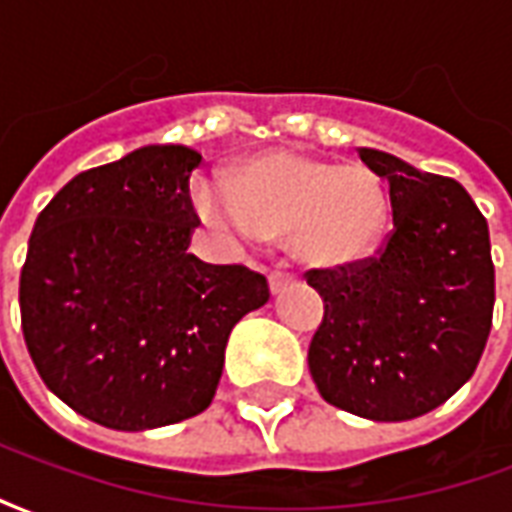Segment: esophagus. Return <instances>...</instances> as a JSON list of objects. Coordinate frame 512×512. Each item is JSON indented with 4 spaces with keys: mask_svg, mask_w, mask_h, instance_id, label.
Segmentation results:
<instances>
[{
    "mask_svg": "<svg viewBox=\"0 0 512 512\" xmlns=\"http://www.w3.org/2000/svg\"><path fill=\"white\" fill-rule=\"evenodd\" d=\"M290 285H296V277H293V274L274 271V274L268 277V288H271V293H274V296H277V293H282V290H288Z\"/></svg>",
    "mask_w": 512,
    "mask_h": 512,
    "instance_id": "esophagus-1",
    "label": "esophagus"
}]
</instances>
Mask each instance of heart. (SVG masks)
Instances as JSON below:
<instances>
[{"label":"heart","instance_id":"obj_1","mask_svg":"<svg viewBox=\"0 0 512 512\" xmlns=\"http://www.w3.org/2000/svg\"><path fill=\"white\" fill-rule=\"evenodd\" d=\"M191 205L230 244L288 235L293 257L310 268H345L365 260L392 213L378 172L304 150L249 156L235 167L230 186L197 180Z\"/></svg>","mask_w":512,"mask_h":512}]
</instances>
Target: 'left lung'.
I'll use <instances>...</instances> for the list:
<instances>
[{"label":"left lung","mask_w":512,"mask_h":512,"mask_svg":"<svg viewBox=\"0 0 512 512\" xmlns=\"http://www.w3.org/2000/svg\"><path fill=\"white\" fill-rule=\"evenodd\" d=\"M389 183L395 230L359 266L310 271L323 299L312 381L326 403L403 422L450 400L483 356L494 315L488 222L458 180L359 147Z\"/></svg>","instance_id":"obj_1"}]
</instances>
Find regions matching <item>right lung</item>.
Here are the masks:
<instances>
[{
	"instance_id": "1",
	"label": "right lung",
	"mask_w": 512,
	"mask_h": 512,
	"mask_svg": "<svg viewBox=\"0 0 512 512\" xmlns=\"http://www.w3.org/2000/svg\"><path fill=\"white\" fill-rule=\"evenodd\" d=\"M200 153L145 145L79 172L40 211L21 268V329L43 384L112 430L197 417L224 348L268 282L189 255Z\"/></svg>"
}]
</instances>
